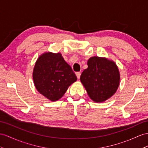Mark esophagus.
I'll use <instances>...</instances> for the list:
<instances>
[{"instance_id": "obj_1", "label": "esophagus", "mask_w": 148, "mask_h": 148, "mask_svg": "<svg viewBox=\"0 0 148 148\" xmlns=\"http://www.w3.org/2000/svg\"><path fill=\"white\" fill-rule=\"evenodd\" d=\"M75 74H76V76H77L78 79L80 78V76H81V73H80V72H77V73H75Z\"/></svg>"}]
</instances>
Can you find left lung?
<instances>
[{
	"label": "left lung",
	"mask_w": 148,
	"mask_h": 148,
	"mask_svg": "<svg viewBox=\"0 0 148 148\" xmlns=\"http://www.w3.org/2000/svg\"><path fill=\"white\" fill-rule=\"evenodd\" d=\"M88 67L82 72L80 80L88 96L96 103H103L112 97L118 89L120 73L112 60L94 56L88 60Z\"/></svg>",
	"instance_id": "1"
}]
</instances>
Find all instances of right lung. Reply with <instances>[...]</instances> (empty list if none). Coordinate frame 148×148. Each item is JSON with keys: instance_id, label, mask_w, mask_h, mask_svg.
Returning <instances> with one entry per match:
<instances>
[{"instance_id": "1", "label": "right lung", "mask_w": 148, "mask_h": 148, "mask_svg": "<svg viewBox=\"0 0 148 148\" xmlns=\"http://www.w3.org/2000/svg\"><path fill=\"white\" fill-rule=\"evenodd\" d=\"M32 77L37 90L51 101H57L77 81L71 67L59 52H45L37 58Z\"/></svg>"}]
</instances>
